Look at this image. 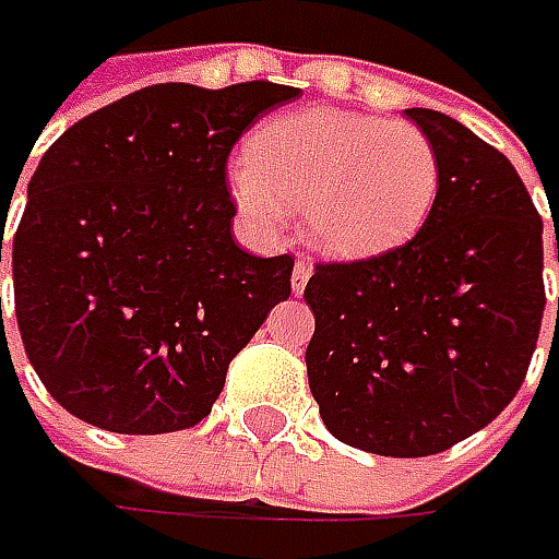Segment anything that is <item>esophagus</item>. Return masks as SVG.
Wrapping results in <instances>:
<instances>
[{"mask_svg": "<svg viewBox=\"0 0 559 559\" xmlns=\"http://www.w3.org/2000/svg\"><path fill=\"white\" fill-rule=\"evenodd\" d=\"M308 280H311V267H308L305 261H298V264L292 267V292H295V295H301L305 286H308Z\"/></svg>", "mask_w": 559, "mask_h": 559, "instance_id": "34e87169", "label": "esophagus"}]
</instances>
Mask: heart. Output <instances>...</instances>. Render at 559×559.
I'll return each mask as SVG.
<instances>
[{"instance_id":"heart-1","label":"heart","mask_w":559,"mask_h":559,"mask_svg":"<svg viewBox=\"0 0 559 559\" xmlns=\"http://www.w3.org/2000/svg\"><path fill=\"white\" fill-rule=\"evenodd\" d=\"M229 189L248 217L270 224L305 211V236L338 258L407 242L439 195V155L407 120L338 108L270 118L233 164Z\"/></svg>"}]
</instances>
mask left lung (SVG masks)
<instances>
[{
    "instance_id": "1",
    "label": "left lung",
    "mask_w": 559,
    "mask_h": 559,
    "mask_svg": "<svg viewBox=\"0 0 559 559\" xmlns=\"http://www.w3.org/2000/svg\"><path fill=\"white\" fill-rule=\"evenodd\" d=\"M404 115L439 155L436 204L411 242L317 264L305 286L317 323L305 360L335 439L429 457L520 392L545 313V248L542 217L498 148L432 108Z\"/></svg>"
}]
</instances>
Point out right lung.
I'll list each match as a JSON object with an SVG mask.
<instances>
[{"mask_svg":"<svg viewBox=\"0 0 559 559\" xmlns=\"http://www.w3.org/2000/svg\"><path fill=\"white\" fill-rule=\"evenodd\" d=\"M298 93L270 80L155 83L49 145L11 239V273L24 352L68 414L123 436L177 432L211 414L229 360L289 298L295 264L236 246L226 158Z\"/></svg>","mask_w":559,"mask_h":559,"instance_id":"right-lung-1","label":"right lung"}]
</instances>
